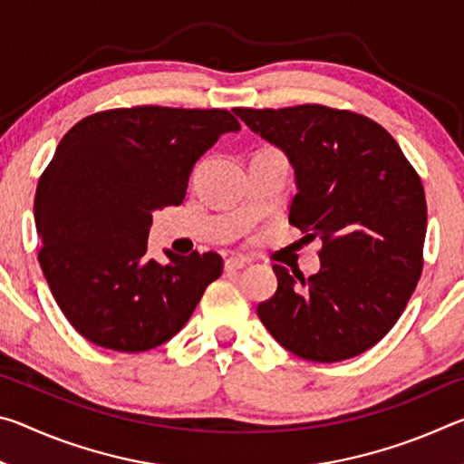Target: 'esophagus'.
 I'll return each mask as SVG.
<instances>
[{
    "label": "esophagus",
    "instance_id": "34e87169",
    "mask_svg": "<svg viewBox=\"0 0 464 464\" xmlns=\"http://www.w3.org/2000/svg\"><path fill=\"white\" fill-rule=\"evenodd\" d=\"M243 266H247L246 257H239V256H231L225 260V270L227 272H235V270H241Z\"/></svg>",
    "mask_w": 464,
    "mask_h": 464
}]
</instances>
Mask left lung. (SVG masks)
Masks as SVG:
<instances>
[{
    "label": "left lung",
    "mask_w": 464,
    "mask_h": 464,
    "mask_svg": "<svg viewBox=\"0 0 464 464\" xmlns=\"http://www.w3.org/2000/svg\"><path fill=\"white\" fill-rule=\"evenodd\" d=\"M286 153L296 194L288 223L321 239L304 278L274 264L278 288L257 317L282 348L340 362L379 343L401 317L423 268L428 208L418 171L379 122L321 104L235 108Z\"/></svg>",
    "instance_id": "8db88e82"
}]
</instances>
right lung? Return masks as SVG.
<instances>
[{"instance_id":"add662e5","label":"right lung","mask_w":464,"mask_h":464,"mask_svg":"<svg viewBox=\"0 0 464 464\" xmlns=\"http://www.w3.org/2000/svg\"><path fill=\"white\" fill-rule=\"evenodd\" d=\"M227 110L116 108L85 116L38 179V262L63 315L85 340L145 352L174 337L223 272L215 251L149 260L153 210L184 202L194 163L225 132Z\"/></svg>"}]
</instances>
